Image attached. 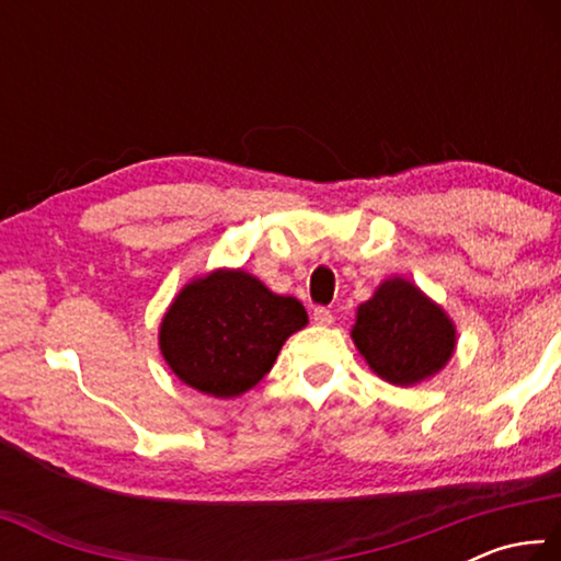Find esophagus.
<instances>
[{
    "mask_svg": "<svg viewBox=\"0 0 561 561\" xmlns=\"http://www.w3.org/2000/svg\"><path fill=\"white\" fill-rule=\"evenodd\" d=\"M311 319H314V324H319V327H329L331 321H334V314H331V309H327V307H317Z\"/></svg>",
    "mask_w": 561,
    "mask_h": 561,
    "instance_id": "1",
    "label": "esophagus"
}]
</instances>
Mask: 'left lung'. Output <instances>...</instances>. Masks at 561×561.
I'll return each instance as SVG.
<instances>
[{
  "mask_svg": "<svg viewBox=\"0 0 561 561\" xmlns=\"http://www.w3.org/2000/svg\"><path fill=\"white\" fill-rule=\"evenodd\" d=\"M351 336L368 366L393 386H411L438 374L455 348L453 321L401 277L383 282L360 304Z\"/></svg>",
  "mask_w": 561,
  "mask_h": 561,
  "instance_id": "1",
  "label": "left lung"
}]
</instances>
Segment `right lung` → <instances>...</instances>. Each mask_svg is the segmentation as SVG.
<instances>
[{
    "mask_svg": "<svg viewBox=\"0 0 561 561\" xmlns=\"http://www.w3.org/2000/svg\"><path fill=\"white\" fill-rule=\"evenodd\" d=\"M307 311L242 270H217L178 294L160 324V351L180 381L215 398L257 386Z\"/></svg>",
    "mask_w": 561,
    "mask_h": 561,
    "instance_id": "add662e5",
    "label": "right lung"
}]
</instances>
